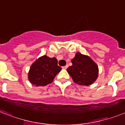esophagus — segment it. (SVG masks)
<instances>
[{
	"instance_id": "1",
	"label": "esophagus",
	"mask_w": 125,
	"mask_h": 125,
	"mask_svg": "<svg viewBox=\"0 0 125 125\" xmlns=\"http://www.w3.org/2000/svg\"><path fill=\"white\" fill-rule=\"evenodd\" d=\"M68 67H69V65H66L65 66H64V67H63V69H67L68 68Z\"/></svg>"
}]
</instances>
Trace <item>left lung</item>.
I'll return each instance as SVG.
<instances>
[{
	"mask_svg": "<svg viewBox=\"0 0 125 125\" xmlns=\"http://www.w3.org/2000/svg\"><path fill=\"white\" fill-rule=\"evenodd\" d=\"M72 63L67 71L75 83L88 86L95 82L98 77V69L90 57L77 53Z\"/></svg>",
	"mask_w": 125,
	"mask_h": 125,
	"instance_id": "8db88e82",
	"label": "left lung"
}]
</instances>
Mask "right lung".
Instances as JSON below:
<instances>
[{
    "mask_svg": "<svg viewBox=\"0 0 125 125\" xmlns=\"http://www.w3.org/2000/svg\"><path fill=\"white\" fill-rule=\"evenodd\" d=\"M61 69L55 58L44 55L32 65L29 73V79L36 86H46L53 82V79Z\"/></svg>",
    "mask_w": 125,
    "mask_h": 125,
    "instance_id": "right-lung-1",
    "label": "right lung"
}]
</instances>
